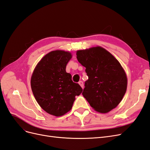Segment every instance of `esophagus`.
Listing matches in <instances>:
<instances>
[{
    "label": "esophagus",
    "instance_id": "obj_1",
    "mask_svg": "<svg viewBox=\"0 0 150 150\" xmlns=\"http://www.w3.org/2000/svg\"><path fill=\"white\" fill-rule=\"evenodd\" d=\"M78 84L81 86V87L83 89V88H84V87H83V81H79V82L78 83Z\"/></svg>",
    "mask_w": 150,
    "mask_h": 150
}]
</instances>
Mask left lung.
Here are the masks:
<instances>
[{"label":"left lung","mask_w":150,"mask_h":150,"mask_svg":"<svg viewBox=\"0 0 150 150\" xmlns=\"http://www.w3.org/2000/svg\"><path fill=\"white\" fill-rule=\"evenodd\" d=\"M76 56L88 76L82 93L84 98L98 112L107 113L115 109L125 96L128 85L120 62L101 46L78 50Z\"/></svg>","instance_id":"left-lung-1"}]
</instances>
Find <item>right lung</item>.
Returning a JSON list of instances; mask_svg holds the SVG:
<instances>
[{"instance_id": "1", "label": "right lung", "mask_w": 150, "mask_h": 150, "mask_svg": "<svg viewBox=\"0 0 150 150\" xmlns=\"http://www.w3.org/2000/svg\"><path fill=\"white\" fill-rule=\"evenodd\" d=\"M72 57L70 52L63 50L49 52L38 63L32 74L30 86L35 100L51 115L66 114L71 110L76 96L83 91L66 71Z\"/></svg>"}]
</instances>
